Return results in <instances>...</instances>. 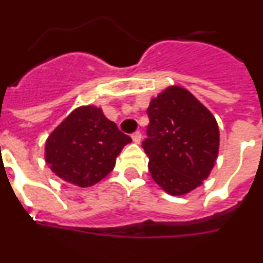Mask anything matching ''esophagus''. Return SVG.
I'll use <instances>...</instances> for the list:
<instances>
[{
	"label": "esophagus",
	"mask_w": 263,
	"mask_h": 263,
	"mask_svg": "<svg viewBox=\"0 0 263 263\" xmlns=\"http://www.w3.org/2000/svg\"><path fill=\"white\" fill-rule=\"evenodd\" d=\"M132 140H134V143L140 144V141H141V134H140L139 131H136L135 134H132Z\"/></svg>",
	"instance_id": "1"
}]
</instances>
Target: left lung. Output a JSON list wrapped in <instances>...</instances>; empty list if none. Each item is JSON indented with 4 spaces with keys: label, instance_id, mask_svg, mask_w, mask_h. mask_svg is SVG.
<instances>
[{
    "label": "left lung",
    "instance_id": "1",
    "mask_svg": "<svg viewBox=\"0 0 263 263\" xmlns=\"http://www.w3.org/2000/svg\"><path fill=\"white\" fill-rule=\"evenodd\" d=\"M149 157L153 180L171 196L200 187L215 165L219 128L214 115L185 88L173 85L152 98L148 110Z\"/></svg>",
    "mask_w": 263,
    "mask_h": 263
}]
</instances>
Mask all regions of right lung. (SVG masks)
<instances>
[{"mask_svg":"<svg viewBox=\"0 0 263 263\" xmlns=\"http://www.w3.org/2000/svg\"><path fill=\"white\" fill-rule=\"evenodd\" d=\"M131 137L93 105L73 110L49 135L45 161L58 178L78 187H92L109 175Z\"/></svg>","mask_w":263,"mask_h":263,"instance_id":"1","label":"right lung"}]
</instances>
